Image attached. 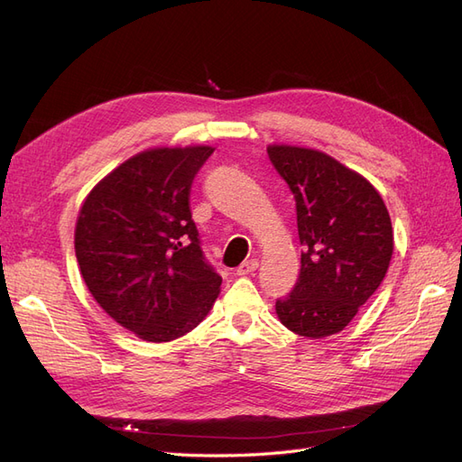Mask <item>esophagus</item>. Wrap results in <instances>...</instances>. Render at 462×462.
<instances>
[{
  "label": "esophagus",
  "instance_id": "34e87169",
  "mask_svg": "<svg viewBox=\"0 0 462 462\" xmlns=\"http://www.w3.org/2000/svg\"><path fill=\"white\" fill-rule=\"evenodd\" d=\"M258 260L256 258H250V260H245L239 268H236V275H248L258 270Z\"/></svg>",
  "mask_w": 462,
  "mask_h": 462
}]
</instances>
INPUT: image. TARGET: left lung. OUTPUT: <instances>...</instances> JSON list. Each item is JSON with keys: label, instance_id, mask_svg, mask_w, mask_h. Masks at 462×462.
<instances>
[{"label": "left lung", "instance_id": "1", "mask_svg": "<svg viewBox=\"0 0 462 462\" xmlns=\"http://www.w3.org/2000/svg\"><path fill=\"white\" fill-rule=\"evenodd\" d=\"M297 202L300 273L277 299L282 324L302 337L339 333L382 285L393 254L387 208L368 180L324 152L270 146Z\"/></svg>", "mask_w": 462, "mask_h": 462}]
</instances>
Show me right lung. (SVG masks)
<instances>
[{
    "mask_svg": "<svg viewBox=\"0 0 462 462\" xmlns=\"http://www.w3.org/2000/svg\"><path fill=\"white\" fill-rule=\"evenodd\" d=\"M209 146L136 153L97 183L80 208L75 253L96 302L152 343L197 328L221 277L202 253L190 187Z\"/></svg>",
    "mask_w": 462,
    "mask_h": 462,
    "instance_id": "1",
    "label": "right lung"
}]
</instances>
